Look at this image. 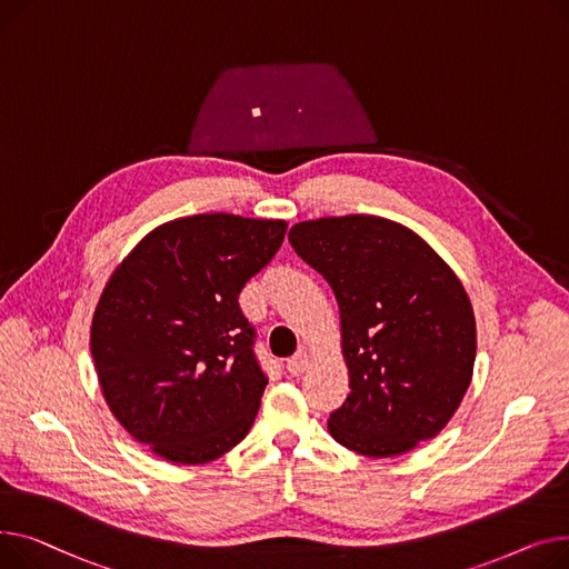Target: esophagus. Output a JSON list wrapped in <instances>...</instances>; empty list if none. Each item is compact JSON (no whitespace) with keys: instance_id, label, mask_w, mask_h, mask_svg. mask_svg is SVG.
Returning a JSON list of instances; mask_svg holds the SVG:
<instances>
[{"instance_id":"34e87169","label":"esophagus","mask_w":569,"mask_h":569,"mask_svg":"<svg viewBox=\"0 0 569 569\" xmlns=\"http://www.w3.org/2000/svg\"><path fill=\"white\" fill-rule=\"evenodd\" d=\"M308 365H310V356L306 351H298L296 356H291L287 360V372L291 377H298V375H303L308 370Z\"/></svg>"}]
</instances>
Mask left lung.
Returning <instances> with one entry per match:
<instances>
[{
  "label": "left lung",
  "mask_w": 569,
  "mask_h": 569,
  "mask_svg": "<svg viewBox=\"0 0 569 569\" xmlns=\"http://www.w3.org/2000/svg\"><path fill=\"white\" fill-rule=\"evenodd\" d=\"M289 243L330 284L349 367L330 437L395 457L450 422L473 377L476 317L450 266L409 227L379 216L298 222Z\"/></svg>",
  "instance_id": "obj_1"
}]
</instances>
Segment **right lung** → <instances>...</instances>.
<instances>
[{"mask_svg": "<svg viewBox=\"0 0 569 569\" xmlns=\"http://www.w3.org/2000/svg\"><path fill=\"white\" fill-rule=\"evenodd\" d=\"M284 220L199 213L164 222L110 276L91 319L100 390L132 439L207 463L246 439L266 383L246 282L282 246Z\"/></svg>", "mask_w": 569, "mask_h": 569, "instance_id": "right-lung-1", "label": "right lung"}]
</instances>
